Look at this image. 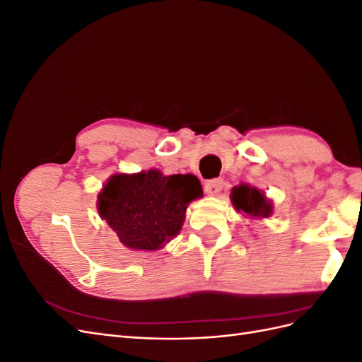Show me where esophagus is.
Segmentation results:
<instances>
[{
  "mask_svg": "<svg viewBox=\"0 0 362 362\" xmlns=\"http://www.w3.org/2000/svg\"><path fill=\"white\" fill-rule=\"evenodd\" d=\"M221 189H222V180L221 178H214V180H210V181L205 182V193L206 194L214 196V194L221 192Z\"/></svg>",
  "mask_w": 362,
  "mask_h": 362,
  "instance_id": "esophagus-1",
  "label": "esophagus"
}]
</instances>
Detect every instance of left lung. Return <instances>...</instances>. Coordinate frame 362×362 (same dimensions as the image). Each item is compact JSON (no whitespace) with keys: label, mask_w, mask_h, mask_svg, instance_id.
Here are the masks:
<instances>
[{"label":"left lung","mask_w":362,"mask_h":362,"mask_svg":"<svg viewBox=\"0 0 362 362\" xmlns=\"http://www.w3.org/2000/svg\"><path fill=\"white\" fill-rule=\"evenodd\" d=\"M229 198H231L235 211L249 221H261V218H267L273 214L272 199L267 198L264 192L252 187L250 184L242 182L235 185Z\"/></svg>","instance_id":"8db88e82"}]
</instances>
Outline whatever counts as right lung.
I'll return each instance as SVG.
<instances>
[{"instance_id": "1", "label": "right lung", "mask_w": 362, "mask_h": 362, "mask_svg": "<svg viewBox=\"0 0 362 362\" xmlns=\"http://www.w3.org/2000/svg\"><path fill=\"white\" fill-rule=\"evenodd\" d=\"M202 194L201 181L190 173H115L98 193L96 208L125 247L152 252L180 234L189 204Z\"/></svg>"}]
</instances>
